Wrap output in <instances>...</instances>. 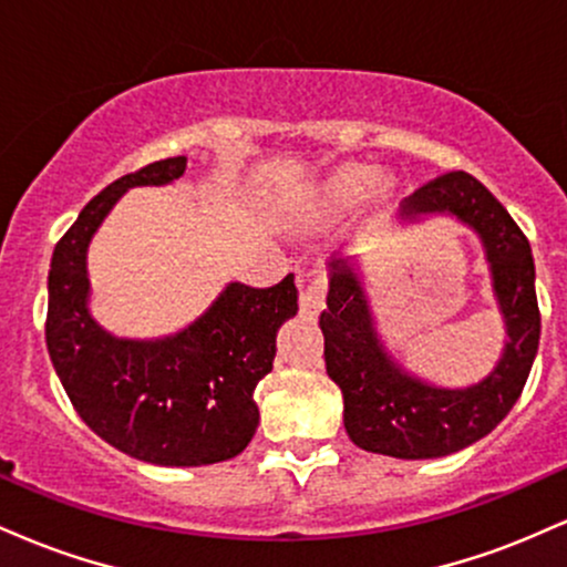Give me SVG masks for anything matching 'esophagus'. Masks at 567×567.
Listing matches in <instances>:
<instances>
[{
	"mask_svg": "<svg viewBox=\"0 0 567 567\" xmlns=\"http://www.w3.org/2000/svg\"><path fill=\"white\" fill-rule=\"evenodd\" d=\"M324 296H328V279L322 275L311 277L301 288V311L309 317H317L324 306Z\"/></svg>",
	"mask_w": 567,
	"mask_h": 567,
	"instance_id": "obj_1",
	"label": "esophagus"
}]
</instances>
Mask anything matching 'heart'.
Listing matches in <instances>:
<instances>
[{"label": "heart", "mask_w": 567, "mask_h": 567, "mask_svg": "<svg viewBox=\"0 0 567 567\" xmlns=\"http://www.w3.org/2000/svg\"><path fill=\"white\" fill-rule=\"evenodd\" d=\"M379 184V171L368 165H349L336 167L328 178L311 194L309 207L317 218H341L354 210L362 199L373 192Z\"/></svg>", "instance_id": "obj_1"}]
</instances>
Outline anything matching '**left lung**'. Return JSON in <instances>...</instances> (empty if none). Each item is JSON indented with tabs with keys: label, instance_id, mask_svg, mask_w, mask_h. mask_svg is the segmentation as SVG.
<instances>
[{
	"label": "left lung",
	"instance_id": "8db88e82",
	"mask_svg": "<svg viewBox=\"0 0 567 567\" xmlns=\"http://www.w3.org/2000/svg\"><path fill=\"white\" fill-rule=\"evenodd\" d=\"M451 213L480 234L506 324L504 354L474 386L440 389L408 375L379 341L368 298L349 261L330 264L328 309L320 315L324 368L341 386L343 426L357 447L392 458H440L491 434L523 394L542 336L530 243L477 178L453 171L429 181L402 216Z\"/></svg>",
	"mask_w": 567,
	"mask_h": 567
}]
</instances>
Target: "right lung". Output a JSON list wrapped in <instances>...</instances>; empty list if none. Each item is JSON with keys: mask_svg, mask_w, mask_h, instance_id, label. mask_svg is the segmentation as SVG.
I'll return each instance as SVG.
<instances>
[{"mask_svg": "<svg viewBox=\"0 0 567 567\" xmlns=\"http://www.w3.org/2000/svg\"><path fill=\"white\" fill-rule=\"evenodd\" d=\"M186 157L122 175L82 207L58 239L48 277L44 338L71 405L116 451L157 466H207L234 458L258 426L252 400L271 370L277 330L298 311L288 275L275 288L231 282L181 333L159 341L114 338L87 311V245L133 186L181 178Z\"/></svg>", "mask_w": 567, "mask_h": 567, "instance_id": "right-lung-1", "label": "right lung"}]
</instances>
